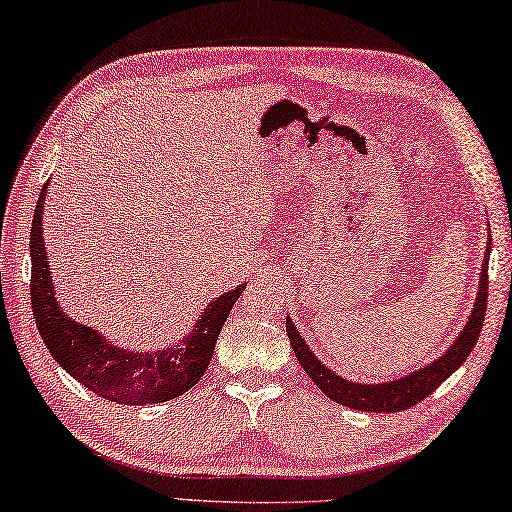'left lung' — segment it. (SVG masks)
<instances>
[{
  "label": "left lung",
  "instance_id": "obj_1",
  "mask_svg": "<svg viewBox=\"0 0 512 512\" xmlns=\"http://www.w3.org/2000/svg\"><path fill=\"white\" fill-rule=\"evenodd\" d=\"M490 237L486 248V259L481 266V280H479V293L475 300V309H472L466 327L459 333V338L452 342V347L443 353L441 358H436L430 365L421 367L418 371H412L410 376L396 378L392 383H378V385H362L353 383V380L342 378L333 374L329 367H324L318 360V356L309 349L304 338L297 333V327L286 318V333L291 340V347L295 351L297 360L304 367L306 374L318 385L331 401L340 405H347L351 410L360 412H401L410 410L412 405L421 403L423 398L430 396L436 387H439L445 378H450L457 371L470 351L475 349L479 333L486 320V304H488V255H490Z\"/></svg>",
  "mask_w": 512,
  "mask_h": 512
}]
</instances>
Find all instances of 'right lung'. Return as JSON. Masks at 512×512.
Here are the masks:
<instances>
[{"mask_svg":"<svg viewBox=\"0 0 512 512\" xmlns=\"http://www.w3.org/2000/svg\"><path fill=\"white\" fill-rule=\"evenodd\" d=\"M44 199L46 183L37 197L31 226V304L37 331L58 365L89 392L123 405L165 403L197 385L215 353L221 327L246 284L215 297L188 336L172 347L132 351L111 345L94 327L71 320L60 309L42 237Z\"/></svg>","mask_w":512,"mask_h":512,"instance_id":"add662e5","label":"right lung"}]
</instances>
